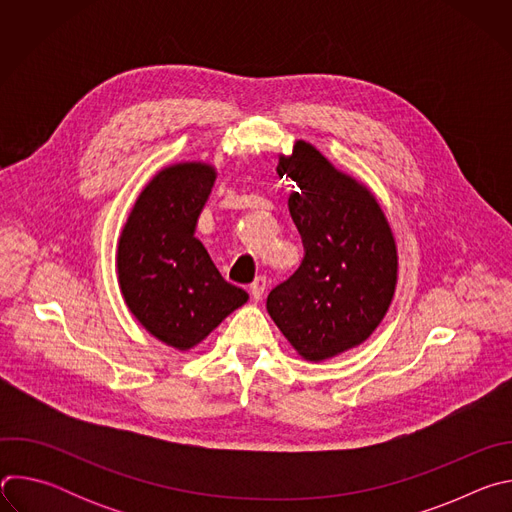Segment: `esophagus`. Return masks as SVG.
Segmentation results:
<instances>
[{
  "label": "esophagus",
  "instance_id": "esophagus-1",
  "mask_svg": "<svg viewBox=\"0 0 512 512\" xmlns=\"http://www.w3.org/2000/svg\"><path fill=\"white\" fill-rule=\"evenodd\" d=\"M265 289H267V279H265L263 275H259V277L251 283V298H253L255 302H259V300L263 298V294H265Z\"/></svg>",
  "mask_w": 512,
  "mask_h": 512
}]
</instances>
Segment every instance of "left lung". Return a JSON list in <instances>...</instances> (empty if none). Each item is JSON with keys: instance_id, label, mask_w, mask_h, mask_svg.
<instances>
[{"instance_id": "left-lung-1", "label": "left lung", "mask_w": 512, "mask_h": 512, "mask_svg": "<svg viewBox=\"0 0 512 512\" xmlns=\"http://www.w3.org/2000/svg\"><path fill=\"white\" fill-rule=\"evenodd\" d=\"M277 174L296 180L289 212L304 261L267 296V312L310 362L360 346L383 322L397 287V243L373 190L298 139Z\"/></svg>"}]
</instances>
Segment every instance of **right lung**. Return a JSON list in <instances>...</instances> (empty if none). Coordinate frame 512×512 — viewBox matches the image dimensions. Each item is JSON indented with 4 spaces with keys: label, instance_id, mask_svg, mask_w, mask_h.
I'll use <instances>...</instances> for the list:
<instances>
[{
    "label": "right lung",
    "instance_id": "1",
    "mask_svg": "<svg viewBox=\"0 0 512 512\" xmlns=\"http://www.w3.org/2000/svg\"><path fill=\"white\" fill-rule=\"evenodd\" d=\"M216 180L206 162L162 168L141 188L117 241V279L135 320L160 342L186 352L249 294L223 279L194 237Z\"/></svg>",
    "mask_w": 512,
    "mask_h": 512
}]
</instances>
